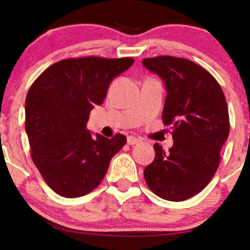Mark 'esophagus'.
I'll return each mask as SVG.
<instances>
[{"label":"esophagus","mask_w":250,"mask_h":250,"mask_svg":"<svg viewBox=\"0 0 250 250\" xmlns=\"http://www.w3.org/2000/svg\"><path fill=\"white\" fill-rule=\"evenodd\" d=\"M141 141H140V139L135 138V136H128L127 138V145L129 146H134V145H138V143H140Z\"/></svg>","instance_id":"obj_1"}]
</instances>
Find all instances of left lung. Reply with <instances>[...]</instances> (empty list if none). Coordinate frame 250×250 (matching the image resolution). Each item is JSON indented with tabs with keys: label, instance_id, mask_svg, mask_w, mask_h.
<instances>
[{
	"label": "left lung",
	"instance_id": "obj_1",
	"mask_svg": "<svg viewBox=\"0 0 250 250\" xmlns=\"http://www.w3.org/2000/svg\"><path fill=\"white\" fill-rule=\"evenodd\" d=\"M146 69L165 82L164 125L172 126L174 145L165 152L156 143L146 167L150 190L169 201H183L207 187L220 166L230 131L224 93L213 75L193 61L170 56L146 58Z\"/></svg>",
	"mask_w": 250,
	"mask_h": 250
}]
</instances>
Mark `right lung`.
<instances>
[{
    "label": "right lung",
    "mask_w": 250,
    "mask_h": 250,
    "mask_svg": "<svg viewBox=\"0 0 250 250\" xmlns=\"http://www.w3.org/2000/svg\"><path fill=\"white\" fill-rule=\"evenodd\" d=\"M134 63L133 58H68L46 68L26 97L30 156L45 183L64 198L93 191L126 136L92 138L90 112L100 105L111 81Z\"/></svg>",
    "instance_id": "1"
}]
</instances>
